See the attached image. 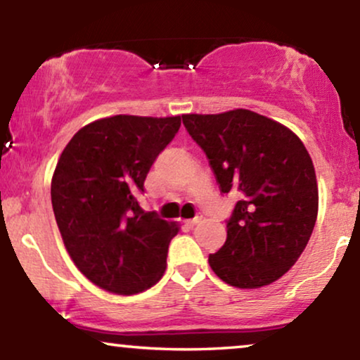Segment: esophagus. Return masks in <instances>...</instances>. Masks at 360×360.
<instances>
[{"mask_svg": "<svg viewBox=\"0 0 360 360\" xmlns=\"http://www.w3.org/2000/svg\"><path fill=\"white\" fill-rule=\"evenodd\" d=\"M201 220H203V214H196V217H194L193 220H189L188 223L189 225H198V223H201Z\"/></svg>", "mask_w": 360, "mask_h": 360, "instance_id": "1", "label": "esophagus"}]
</instances>
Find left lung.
Listing matches in <instances>:
<instances>
[{
    "label": "left lung",
    "mask_w": 360,
    "mask_h": 360,
    "mask_svg": "<svg viewBox=\"0 0 360 360\" xmlns=\"http://www.w3.org/2000/svg\"><path fill=\"white\" fill-rule=\"evenodd\" d=\"M183 123L220 191L238 196L226 242L210 254L213 272L235 288L274 283L295 266L316 221V174L307 147L289 128L250 110L183 115Z\"/></svg>",
    "instance_id": "1"
}]
</instances>
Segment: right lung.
Here are the masks:
<instances>
[{"label":"right lung","instance_id":"obj_1","mask_svg":"<svg viewBox=\"0 0 360 360\" xmlns=\"http://www.w3.org/2000/svg\"><path fill=\"white\" fill-rule=\"evenodd\" d=\"M181 117L117 115L82 127L62 150L51 196L62 240L91 283L117 295L162 278L174 223L140 208L137 193L179 131Z\"/></svg>","mask_w":360,"mask_h":360}]
</instances>
